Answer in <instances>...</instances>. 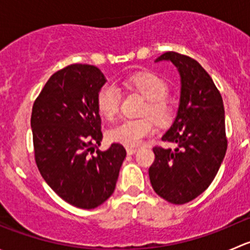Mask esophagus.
<instances>
[{"label": "esophagus", "mask_w": 250, "mask_h": 250, "mask_svg": "<svg viewBox=\"0 0 250 250\" xmlns=\"http://www.w3.org/2000/svg\"><path fill=\"white\" fill-rule=\"evenodd\" d=\"M125 150H127L128 155H133V153L137 152L138 147H127V148H125Z\"/></svg>", "instance_id": "esophagus-1"}]
</instances>
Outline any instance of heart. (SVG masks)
Returning a JSON list of instances; mask_svg holds the SVG:
<instances>
[{
    "label": "heart",
    "mask_w": 250,
    "mask_h": 250,
    "mask_svg": "<svg viewBox=\"0 0 250 250\" xmlns=\"http://www.w3.org/2000/svg\"><path fill=\"white\" fill-rule=\"evenodd\" d=\"M123 84L127 88L139 92L147 99L144 113L150 115L160 125L172 123L175 117V106L168 99L169 85L167 81L152 71H139L127 75L123 78ZM97 109L106 120H113L120 111L121 92L115 84L106 83L97 94ZM150 117L125 120L107 132L111 141L125 146H137L146 137L155 132V122Z\"/></svg>",
    "instance_id": "1"
}]
</instances>
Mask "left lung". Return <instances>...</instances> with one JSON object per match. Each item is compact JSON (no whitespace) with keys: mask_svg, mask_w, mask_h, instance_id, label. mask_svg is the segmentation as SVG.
Segmentation results:
<instances>
[{"mask_svg":"<svg viewBox=\"0 0 250 250\" xmlns=\"http://www.w3.org/2000/svg\"><path fill=\"white\" fill-rule=\"evenodd\" d=\"M169 60L181 77L180 105L162 140L176 148L153 147L148 168L151 185L173 204L195 200L215 178L228 148L223 98L208 72L188 55L166 52L157 62Z\"/></svg>","mask_w":250,"mask_h":250,"instance_id":"obj_1","label":"left lung"}]
</instances>
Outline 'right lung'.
I'll list each match as a JSON object with an SVG mask.
<instances>
[{
  "mask_svg": "<svg viewBox=\"0 0 250 250\" xmlns=\"http://www.w3.org/2000/svg\"><path fill=\"white\" fill-rule=\"evenodd\" d=\"M106 82L97 66L72 64L50 76L32 106L35 162L65 202L93 209L115 190L125 158L121 144L98 150L103 140L97 94Z\"/></svg>",
  "mask_w": 250,
  "mask_h": 250,
  "instance_id": "right-lung-1",
  "label": "right lung"
}]
</instances>
